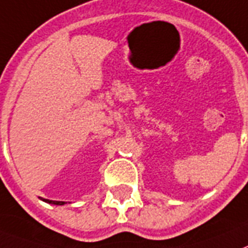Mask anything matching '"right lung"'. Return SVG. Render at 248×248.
Wrapping results in <instances>:
<instances>
[{
	"label": "right lung",
	"instance_id": "right-lung-1",
	"mask_svg": "<svg viewBox=\"0 0 248 248\" xmlns=\"http://www.w3.org/2000/svg\"><path fill=\"white\" fill-rule=\"evenodd\" d=\"M44 202H47V203H51V204H57V206H62V204H66L67 202L64 201H52V200H46V199H41Z\"/></svg>",
	"mask_w": 248,
	"mask_h": 248
}]
</instances>
